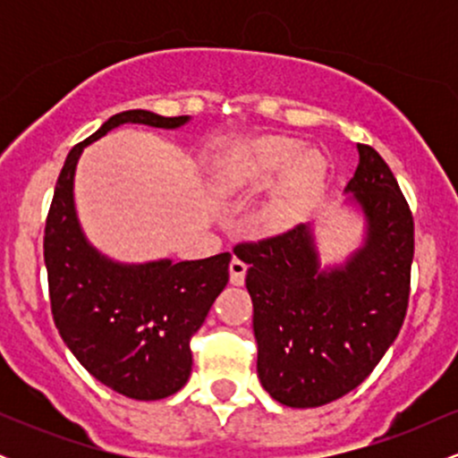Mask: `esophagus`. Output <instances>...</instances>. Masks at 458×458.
Here are the masks:
<instances>
[{
    "instance_id": "1",
    "label": "esophagus",
    "mask_w": 458,
    "mask_h": 458,
    "mask_svg": "<svg viewBox=\"0 0 458 458\" xmlns=\"http://www.w3.org/2000/svg\"><path fill=\"white\" fill-rule=\"evenodd\" d=\"M245 273H247V265L241 259H233L230 260V282L234 286H241L245 282Z\"/></svg>"
}]
</instances>
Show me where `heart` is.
Masks as SVG:
<instances>
[{"label":"heart","mask_w":458,"mask_h":458,"mask_svg":"<svg viewBox=\"0 0 458 458\" xmlns=\"http://www.w3.org/2000/svg\"><path fill=\"white\" fill-rule=\"evenodd\" d=\"M297 140L284 135H265L234 146L219 163V185L245 189L269 185L280 176L276 193L267 204V219L273 225H286L301 213L317 191L325 174V161L317 150L299 151Z\"/></svg>","instance_id":"obj_1"}]
</instances>
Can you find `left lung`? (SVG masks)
<instances>
[{
  "mask_svg": "<svg viewBox=\"0 0 458 458\" xmlns=\"http://www.w3.org/2000/svg\"><path fill=\"white\" fill-rule=\"evenodd\" d=\"M357 152L344 204L364 217V239L343 262L320 265L312 224L234 250L247 265L259 379L286 407H320L355 390L407 314L411 211L379 152Z\"/></svg>",
  "mask_w": 458,
  "mask_h": 458,
  "instance_id": "8db88e82",
  "label": "left lung"
}]
</instances>
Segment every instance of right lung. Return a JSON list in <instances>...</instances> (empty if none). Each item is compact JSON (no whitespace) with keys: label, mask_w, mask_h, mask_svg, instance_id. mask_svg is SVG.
I'll return each instance as SVG.
<instances>
[{"label":"right lung","mask_w":458,"mask_h":458,"mask_svg":"<svg viewBox=\"0 0 458 458\" xmlns=\"http://www.w3.org/2000/svg\"><path fill=\"white\" fill-rule=\"evenodd\" d=\"M189 115L131 109L115 114L68 152L45 225L51 312L79 364L114 392L159 401L191 375V335L228 284L230 251L202 260L118 262L83 234L75 211V170L86 146L120 124L178 129Z\"/></svg>","instance_id":"obj_1"}]
</instances>
